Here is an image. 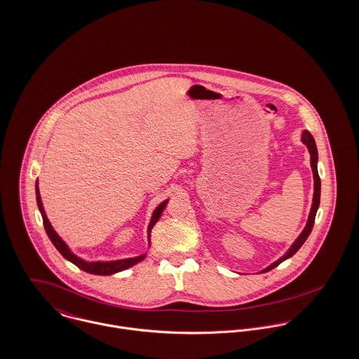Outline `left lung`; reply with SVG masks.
Here are the masks:
<instances>
[{
  "label": "left lung",
  "mask_w": 359,
  "mask_h": 359,
  "mask_svg": "<svg viewBox=\"0 0 359 359\" xmlns=\"http://www.w3.org/2000/svg\"><path fill=\"white\" fill-rule=\"evenodd\" d=\"M302 142L307 146L309 151H310V165H311V170H313V176H314V198H313V205H311V210H310V215H309V220L307 224L304 226V232L299 235V238L295 241V243L291 246V248L285 252V255H283L280 259H277L275 264H272L271 266H268L266 269L262 271L264 272H269L272 271L273 268H276L277 265H280L283 261H285L287 258L292 257L299 248H302L306 239L309 238L311 229H313V225H314V220H316V213H317V209L320 206V195H321V180H320V176H318V170H317V160H318V153H317V146H316V142L314 138L311 137L310 133L304 131V135H302Z\"/></svg>",
  "instance_id": "1"
}]
</instances>
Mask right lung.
Returning a JSON list of instances; mask_svg holds the SVG:
<instances>
[{"mask_svg":"<svg viewBox=\"0 0 359 359\" xmlns=\"http://www.w3.org/2000/svg\"><path fill=\"white\" fill-rule=\"evenodd\" d=\"M35 193H36V203H38V208L41 210V215H42V220H43V226H45V231L49 236V239L52 241V243L55 245V248L60 251V254L67 258L68 261H71L74 265H76L79 269H82L87 273H91V275H111V273H116V272H121L124 269H128L131 266H134L135 264L140 262L146 255H140V257H135V258H128V259H121V261H113V262H84L81 258H78L75 254H72L69 251V248H67V245L60 239V236L55 232V229L52 228L50 222L48 220L46 215H45V210L42 208V202H41V196H39V190H38V183L35 184ZM165 202H163L153 213V217L150 221V225H149V239H150V232H151V228L154 226V224L158 221V219L161 217V213L165 208Z\"/></svg>","mask_w":359,"mask_h":359,"instance_id":"add662e5","label":"right lung"}]
</instances>
